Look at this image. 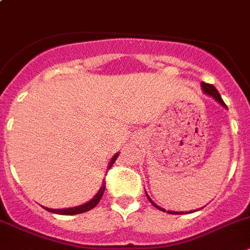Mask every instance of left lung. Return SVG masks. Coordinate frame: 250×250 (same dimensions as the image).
Wrapping results in <instances>:
<instances>
[{"mask_svg": "<svg viewBox=\"0 0 250 250\" xmlns=\"http://www.w3.org/2000/svg\"><path fill=\"white\" fill-rule=\"evenodd\" d=\"M201 87H202V90H204V92H205V93H207V95H209V96L213 97V99L216 100L217 102H220V104H222V106L227 107V106H226L225 102H223V100H222V97H221L220 92H218V91H217V88L214 87L213 85H211V83H201ZM146 197H148V200H149V201L151 202V205H153L154 207H157V208H158V209H160V211H165V209H163L162 207L157 206V205L154 204V202L151 201L150 199H149V196H148V195H146ZM169 212H170V213H172V214H180V213H179V212H171V211H169ZM181 213H184V212H181Z\"/></svg>", "mask_w": 250, "mask_h": 250, "instance_id": "8db88e82", "label": "left lung"}]
</instances>
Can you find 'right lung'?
<instances>
[{
  "instance_id": "1",
  "label": "right lung",
  "mask_w": 250,
  "mask_h": 250,
  "mask_svg": "<svg viewBox=\"0 0 250 250\" xmlns=\"http://www.w3.org/2000/svg\"><path fill=\"white\" fill-rule=\"evenodd\" d=\"M118 154H116L113 158H112L111 163H109L108 165V169H111V167L113 165V163L116 162V159H117ZM104 188H106V181L104 180V184H102L101 188L99 190V192L96 193V196L93 197L91 201H88L87 204L85 205H81V206H78V207H72V208H62V209H51V208H45L46 211L49 212H53V213H58V214H79V213H83V212H87L90 211V209H92L93 207L96 206L97 204L100 202V200H101L102 195H104Z\"/></svg>"
}]
</instances>
